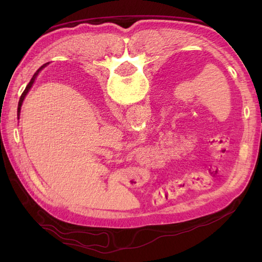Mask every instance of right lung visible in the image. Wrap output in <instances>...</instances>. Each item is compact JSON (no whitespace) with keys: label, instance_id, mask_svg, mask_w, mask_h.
Returning <instances> with one entry per match:
<instances>
[{"label":"right lung","instance_id":"add662e5","mask_svg":"<svg viewBox=\"0 0 262 262\" xmlns=\"http://www.w3.org/2000/svg\"><path fill=\"white\" fill-rule=\"evenodd\" d=\"M46 66V64L45 65H42L40 69H39L35 74H33V76H32V79L30 80V82H29V84H28L27 86H26V89H25V91H24V93L21 94V97H20V100H19V104H18V115H19V113H20V109H21V104H22V101H24V99H25V97H26V94H27V92L29 91V89L31 88V85H32V83H33V81H35V79H36V76H37V74H38V72L40 71L42 68H45Z\"/></svg>","mask_w":262,"mask_h":262}]
</instances>
